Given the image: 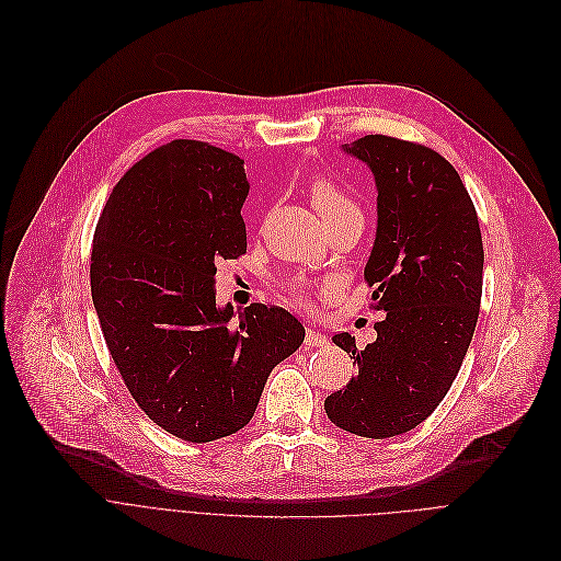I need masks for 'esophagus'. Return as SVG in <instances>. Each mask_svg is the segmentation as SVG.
<instances>
[{
    "label": "esophagus",
    "instance_id": "1",
    "mask_svg": "<svg viewBox=\"0 0 561 561\" xmlns=\"http://www.w3.org/2000/svg\"><path fill=\"white\" fill-rule=\"evenodd\" d=\"M329 340H327V335H322V333H317V331H312V329H308L306 331V344L308 346H324Z\"/></svg>",
    "mask_w": 561,
    "mask_h": 561
}]
</instances>
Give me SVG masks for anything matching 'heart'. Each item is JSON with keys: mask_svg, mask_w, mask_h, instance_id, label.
<instances>
[{"mask_svg": "<svg viewBox=\"0 0 561 561\" xmlns=\"http://www.w3.org/2000/svg\"><path fill=\"white\" fill-rule=\"evenodd\" d=\"M308 190H310V198L312 205L317 207L319 215H322L324 221H333L342 215H360V207L354 201V196L344 190V186L327 175V173H317L308 180ZM285 295L291 304L297 306H310L308 291L301 283L297 280H287L285 283Z\"/></svg>", "mask_w": 561, "mask_h": 561, "instance_id": "b5f03b06", "label": "heart"}]
</instances>
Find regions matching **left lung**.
Returning a JSON list of instances; mask_svg holds the SVG:
<instances>
[{
  "label": "left lung",
  "mask_w": 561,
  "mask_h": 561,
  "mask_svg": "<svg viewBox=\"0 0 561 561\" xmlns=\"http://www.w3.org/2000/svg\"><path fill=\"white\" fill-rule=\"evenodd\" d=\"M344 150L377 182L365 280L375 287L371 308L386 319L363 352L350 333L333 335L358 375L324 409L344 432L390 438L430 417L459 375L482 304V230L466 184L436 150L386 135Z\"/></svg>",
  "instance_id": "1"
}]
</instances>
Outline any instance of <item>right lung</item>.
<instances>
[{
  "instance_id": "obj_1",
  "label": "right lung",
  "mask_w": 561,
  "mask_h": 561,
  "mask_svg": "<svg viewBox=\"0 0 561 561\" xmlns=\"http://www.w3.org/2000/svg\"><path fill=\"white\" fill-rule=\"evenodd\" d=\"M244 162L175 139L114 186L95 226L91 295L100 329L139 409L164 432L209 443L247 426L270 371L306 331L278 306L251 304L230 327L217 262L247 253Z\"/></svg>"
}]
</instances>
